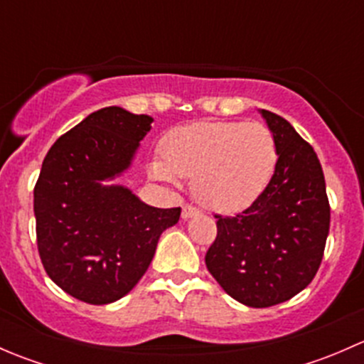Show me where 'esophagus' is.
Here are the masks:
<instances>
[{
  "label": "esophagus",
  "mask_w": 364,
  "mask_h": 364,
  "mask_svg": "<svg viewBox=\"0 0 364 364\" xmlns=\"http://www.w3.org/2000/svg\"><path fill=\"white\" fill-rule=\"evenodd\" d=\"M199 208H196V205H192V204H185L183 205V211H181V216L183 218H192V216H197L199 215Z\"/></svg>",
  "instance_id": "34e87169"
}]
</instances>
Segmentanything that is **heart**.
I'll return each mask as SVG.
<instances>
[{
	"instance_id": "1",
	"label": "heart",
	"mask_w": 364,
	"mask_h": 364,
	"mask_svg": "<svg viewBox=\"0 0 364 364\" xmlns=\"http://www.w3.org/2000/svg\"><path fill=\"white\" fill-rule=\"evenodd\" d=\"M278 164V144L262 123L200 121L168 132L156 179H193V196L205 208L234 213L248 208L267 188Z\"/></svg>"
}]
</instances>
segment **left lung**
Here are the masks:
<instances>
[{
    "label": "left lung",
    "mask_w": 364,
    "mask_h": 364,
    "mask_svg": "<svg viewBox=\"0 0 364 364\" xmlns=\"http://www.w3.org/2000/svg\"><path fill=\"white\" fill-rule=\"evenodd\" d=\"M260 112L278 144L274 174L250 208L215 215L216 237L205 252L223 291L252 308L284 303L314 280L331 220L317 153L287 119Z\"/></svg>",
    "instance_id": "obj_1"
}]
</instances>
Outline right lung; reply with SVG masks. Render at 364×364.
Wrapping results in <instances>:
<instances>
[{"label":"right lung","mask_w":364,"mask_h":364,"mask_svg":"<svg viewBox=\"0 0 364 364\" xmlns=\"http://www.w3.org/2000/svg\"><path fill=\"white\" fill-rule=\"evenodd\" d=\"M151 121L121 107L100 109L43 159L33 192L40 259L50 280L84 303L128 294L149 267L160 234L181 215V208H151L128 188L100 183L130 165Z\"/></svg>","instance_id":"right-lung-1"}]
</instances>
